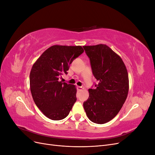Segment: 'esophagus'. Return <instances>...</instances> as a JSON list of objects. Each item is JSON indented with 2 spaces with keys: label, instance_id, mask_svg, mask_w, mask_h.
I'll return each mask as SVG.
<instances>
[{
  "label": "esophagus",
  "instance_id": "esophagus-1",
  "mask_svg": "<svg viewBox=\"0 0 155 155\" xmlns=\"http://www.w3.org/2000/svg\"><path fill=\"white\" fill-rule=\"evenodd\" d=\"M77 88H78V90L79 91H82L83 90V87H80V86H78L77 87Z\"/></svg>",
  "mask_w": 155,
  "mask_h": 155
}]
</instances>
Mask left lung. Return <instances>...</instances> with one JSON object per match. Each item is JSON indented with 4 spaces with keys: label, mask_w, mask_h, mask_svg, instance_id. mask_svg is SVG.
<instances>
[{
    "label": "left lung",
    "mask_w": 155,
    "mask_h": 155,
    "mask_svg": "<svg viewBox=\"0 0 155 155\" xmlns=\"http://www.w3.org/2000/svg\"><path fill=\"white\" fill-rule=\"evenodd\" d=\"M83 48L98 81L95 88L88 89L89 97L83 107L91 121L104 124L118 114L127 97V70L120 56L105 45L84 46Z\"/></svg>",
    "instance_id": "1"
}]
</instances>
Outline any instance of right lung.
<instances>
[{"label":"right lung","instance_id":"right-lung-1","mask_svg":"<svg viewBox=\"0 0 155 155\" xmlns=\"http://www.w3.org/2000/svg\"><path fill=\"white\" fill-rule=\"evenodd\" d=\"M84 51L81 46L54 45L46 50L33 65L30 91L35 105L52 120L66 118L76 101L75 85L62 83L70 64Z\"/></svg>","mask_w":155,"mask_h":155}]
</instances>
